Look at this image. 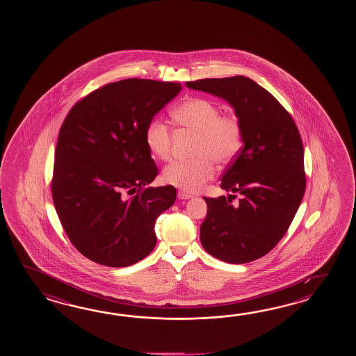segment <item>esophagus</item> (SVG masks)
Masks as SVG:
<instances>
[{
    "instance_id": "esophagus-1",
    "label": "esophagus",
    "mask_w": 356,
    "mask_h": 356,
    "mask_svg": "<svg viewBox=\"0 0 356 356\" xmlns=\"http://www.w3.org/2000/svg\"><path fill=\"white\" fill-rule=\"evenodd\" d=\"M191 197H192V195H189L187 192H184V191H178V198H179V200H188Z\"/></svg>"
}]
</instances>
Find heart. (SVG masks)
<instances>
[{
	"label": "heart",
	"mask_w": 356,
	"mask_h": 356,
	"mask_svg": "<svg viewBox=\"0 0 356 356\" xmlns=\"http://www.w3.org/2000/svg\"><path fill=\"white\" fill-rule=\"evenodd\" d=\"M172 118L181 129L198 135L193 149L197 158L169 164L163 178L168 184L195 193L215 175V161L227 164L234 159L242 146V122L234 114H221V108L206 98L181 102L172 111ZM145 144L155 158L169 159L172 131L167 123L152 120L145 129Z\"/></svg>",
	"instance_id": "b5f03b06"
}]
</instances>
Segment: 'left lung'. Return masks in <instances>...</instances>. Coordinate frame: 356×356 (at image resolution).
Instances as JSON below:
<instances>
[{
  "label": "left lung",
  "mask_w": 356,
  "mask_h": 356,
  "mask_svg": "<svg viewBox=\"0 0 356 356\" xmlns=\"http://www.w3.org/2000/svg\"><path fill=\"white\" fill-rule=\"evenodd\" d=\"M186 85L225 99L242 122L243 146L221 175L220 187L242 195L206 198L200 238L204 250L227 264L264 257L280 242L305 191L299 129L271 92L245 76L202 79Z\"/></svg>",
  "instance_id": "left-lung-1"
}]
</instances>
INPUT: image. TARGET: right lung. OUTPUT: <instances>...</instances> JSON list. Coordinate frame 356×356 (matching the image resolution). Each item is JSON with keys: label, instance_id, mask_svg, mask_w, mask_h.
I'll use <instances>...</instances> for the list:
<instances>
[{"label": "right lung", "instance_id": "right-lung-1", "mask_svg": "<svg viewBox=\"0 0 356 356\" xmlns=\"http://www.w3.org/2000/svg\"><path fill=\"white\" fill-rule=\"evenodd\" d=\"M179 90L149 79L106 83L79 100L60 126L54 207L70 242L99 265H134L156 244L155 221L177 191L149 187L158 167L145 129Z\"/></svg>", "mask_w": 356, "mask_h": 356}]
</instances>
